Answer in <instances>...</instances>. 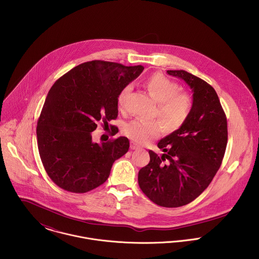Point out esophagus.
<instances>
[{"instance_id":"obj_1","label":"esophagus","mask_w":259,"mask_h":259,"mask_svg":"<svg viewBox=\"0 0 259 259\" xmlns=\"http://www.w3.org/2000/svg\"><path fill=\"white\" fill-rule=\"evenodd\" d=\"M130 148H131V149H138V148H140V147L138 145H136L134 142H131Z\"/></svg>"}]
</instances>
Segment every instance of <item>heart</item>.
Returning a JSON list of instances; mask_svg holds the SVG:
<instances>
[{
    "label": "heart",
    "mask_w": 259,
    "mask_h": 259,
    "mask_svg": "<svg viewBox=\"0 0 259 259\" xmlns=\"http://www.w3.org/2000/svg\"><path fill=\"white\" fill-rule=\"evenodd\" d=\"M149 96L157 103L155 115L160 119L167 133L175 132L184 125L192 111V100L190 96L180 92V85L161 74H152L146 81ZM132 92V85H125L117 96V107L124 111ZM162 126L157 120L137 118L125 124L123 133L133 142L146 145L158 137Z\"/></svg>",
    "instance_id": "heart-1"
}]
</instances>
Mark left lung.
I'll use <instances>...</instances> for the list:
<instances>
[{
	"label": "left lung",
	"instance_id": "left-lung-1",
	"mask_svg": "<svg viewBox=\"0 0 259 259\" xmlns=\"http://www.w3.org/2000/svg\"><path fill=\"white\" fill-rule=\"evenodd\" d=\"M192 90V111L179 130L161 139L158 156L149 150L139 171L143 192L157 205L179 207L199 196L221 167L227 144V120L214 89L185 71H167Z\"/></svg>",
	"mask_w": 259,
	"mask_h": 259
}]
</instances>
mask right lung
Segmentation results:
<instances>
[{"mask_svg":"<svg viewBox=\"0 0 259 259\" xmlns=\"http://www.w3.org/2000/svg\"><path fill=\"white\" fill-rule=\"evenodd\" d=\"M143 66L92 61L61 76L51 88L37 119V148L51 180L61 188L83 193L103 185L114 160L130 142L119 137L97 144L92 133L117 117V96L144 71ZM113 135L116 126L111 125Z\"/></svg>","mask_w":259,"mask_h":259,"instance_id":"obj_1","label":"right lung"}]
</instances>
